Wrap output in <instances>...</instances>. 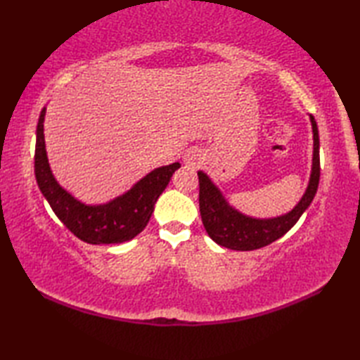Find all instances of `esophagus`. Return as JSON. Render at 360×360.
I'll return each instance as SVG.
<instances>
[{"label":"esophagus","mask_w":360,"mask_h":360,"mask_svg":"<svg viewBox=\"0 0 360 360\" xmlns=\"http://www.w3.org/2000/svg\"><path fill=\"white\" fill-rule=\"evenodd\" d=\"M200 155H196V151H188L187 155H186V158H184V160H186V164H188V165H195L198 160H200V158H198Z\"/></svg>","instance_id":"obj_1"}]
</instances>
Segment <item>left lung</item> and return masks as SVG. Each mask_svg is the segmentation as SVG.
I'll list each match as a JSON object with an SVG mask.
<instances>
[{"instance_id": "8db88e82", "label": "left lung", "mask_w": 360, "mask_h": 360, "mask_svg": "<svg viewBox=\"0 0 360 360\" xmlns=\"http://www.w3.org/2000/svg\"><path fill=\"white\" fill-rule=\"evenodd\" d=\"M312 125V168L307 192L295 207L281 217L275 218H254L233 209L227 202L221 190L213 184L204 172H198L200 178V212L205 232L217 244L232 250H255L264 248L275 240L281 238L290 227H294L303 212L309 207L314 200L320 179V142L319 129L314 117L309 114Z\"/></svg>"}]
</instances>
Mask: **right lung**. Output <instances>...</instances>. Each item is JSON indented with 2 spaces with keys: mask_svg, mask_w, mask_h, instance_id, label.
I'll return each instance as SVG.
<instances>
[{
  "mask_svg": "<svg viewBox=\"0 0 360 360\" xmlns=\"http://www.w3.org/2000/svg\"><path fill=\"white\" fill-rule=\"evenodd\" d=\"M44 116L41 110L37 125L35 178L53 213L70 231L89 244H117L133 240L148 224L158 198L162 195L179 162L155 168L112 201L89 205L79 201L53 178L44 145Z\"/></svg>",
  "mask_w": 360,
  "mask_h": 360,
  "instance_id": "right-lung-1",
  "label": "right lung"
}]
</instances>
